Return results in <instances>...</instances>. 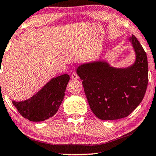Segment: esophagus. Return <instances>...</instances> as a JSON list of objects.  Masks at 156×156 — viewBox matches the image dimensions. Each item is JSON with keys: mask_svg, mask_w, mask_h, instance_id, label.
Listing matches in <instances>:
<instances>
[{"mask_svg": "<svg viewBox=\"0 0 156 156\" xmlns=\"http://www.w3.org/2000/svg\"><path fill=\"white\" fill-rule=\"evenodd\" d=\"M71 79H72V80H76L79 79V76L76 73H74H74H72V74Z\"/></svg>", "mask_w": 156, "mask_h": 156, "instance_id": "obj_1", "label": "esophagus"}]
</instances>
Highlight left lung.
<instances>
[{"label":"left lung","mask_w":156,"mask_h":156,"mask_svg":"<svg viewBox=\"0 0 156 156\" xmlns=\"http://www.w3.org/2000/svg\"><path fill=\"white\" fill-rule=\"evenodd\" d=\"M136 60L127 68L111 67L106 62L83 64L76 69L91 111L101 120L129 116L139 105L148 82V65L144 48L134 35L129 38Z\"/></svg>","instance_id":"obj_1"}]
</instances>
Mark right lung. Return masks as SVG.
Masks as SVG:
<instances>
[{"instance_id": "right-lung-1", "label": "right lung", "mask_w": 156, "mask_h": 156, "mask_svg": "<svg viewBox=\"0 0 156 156\" xmlns=\"http://www.w3.org/2000/svg\"><path fill=\"white\" fill-rule=\"evenodd\" d=\"M68 74L54 77L36 94L23 101H12L21 116L30 121H42L56 114L65 97Z\"/></svg>"}]
</instances>
